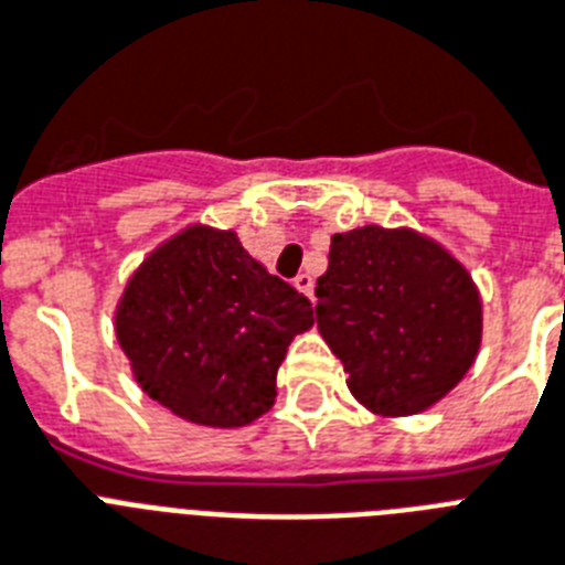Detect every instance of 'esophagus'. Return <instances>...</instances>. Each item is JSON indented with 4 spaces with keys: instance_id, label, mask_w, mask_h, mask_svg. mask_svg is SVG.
I'll return each instance as SVG.
<instances>
[{
    "instance_id": "esophagus-1",
    "label": "esophagus",
    "mask_w": 565,
    "mask_h": 565,
    "mask_svg": "<svg viewBox=\"0 0 565 565\" xmlns=\"http://www.w3.org/2000/svg\"><path fill=\"white\" fill-rule=\"evenodd\" d=\"M296 290L299 292H305V296H308V299H313V278H310L308 273H301V275H296Z\"/></svg>"
}]
</instances>
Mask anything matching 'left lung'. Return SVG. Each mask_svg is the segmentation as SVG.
<instances>
[{
    "label": "left lung",
    "instance_id": "8db88e82",
    "mask_svg": "<svg viewBox=\"0 0 565 565\" xmlns=\"http://www.w3.org/2000/svg\"><path fill=\"white\" fill-rule=\"evenodd\" d=\"M317 299L319 334L358 404L381 419L434 407L481 352L478 284L443 243L411 225L334 234Z\"/></svg>",
    "mask_w": 565,
    "mask_h": 565
}]
</instances>
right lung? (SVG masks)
I'll return each instance as SVG.
<instances>
[{"mask_svg":"<svg viewBox=\"0 0 565 565\" xmlns=\"http://www.w3.org/2000/svg\"><path fill=\"white\" fill-rule=\"evenodd\" d=\"M313 328L310 301L234 228L190 222L128 275L114 331L152 402L202 428H243L278 395V366Z\"/></svg>","mask_w":565,"mask_h":565,"instance_id":"obj_1","label":"right lung"}]
</instances>
